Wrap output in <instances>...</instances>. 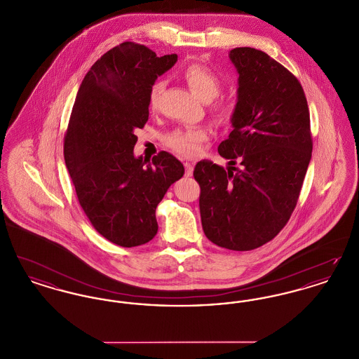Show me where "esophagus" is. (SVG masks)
I'll return each instance as SVG.
<instances>
[{
	"instance_id": "obj_1",
	"label": "esophagus",
	"mask_w": 359,
	"mask_h": 359,
	"mask_svg": "<svg viewBox=\"0 0 359 359\" xmlns=\"http://www.w3.org/2000/svg\"><path fill=\"white\" fill-rule=\"evenodd\" d=\"M184 168H186V176L189 177V176H192V173H194V165L191 164V163H184Z\"/></svg>"
}]
</instances>
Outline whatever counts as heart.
Masks as SVG:
<instances>
[{"instance_id":"b5f03b06","label":"heart","mask_w":359,"mask_h":359,"mask_svg":"<svg viewBox=\"0 0 359 359\" xmlns=\"http://www.w3.org/2000/svg\"><path fill=\"white\" fill-rule=\"evenodd\" d=\"M183 78L187 82L191 91L203 102L212 101L221 93L222 88V82L219 76L208 67L199 63H194L186 67L183 71ZM164 87L165 85L163 81L154 82L151 87L148 97L151 109L157 107ZM217 110L219 114L224 116L229 111V107L226 104H219ZM205 140L207 133L203 129H176L167 136L165 142L176 154H182L184 157H192L199 154Z\"/></svg>"}]
</instances>
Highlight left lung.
I'll list each match as a JSON object with an SVG mask.
<instances>
[{
	"instance_id": "1",
	"label": "left lung",
	"mask_w": 359,
	"mask_h": 359,
	"mask_svg": "<svg viewBox=\"0 0 359 359\" xmlns=\"http://www.w3.org/2000/svg\"><path fill=\"white\" fill-rule=\"evenodd\" d=\"M238 72L233 132L218 147L227 171L196 164L205 237L229 250H253L290 221L312 154L309 111L303 87L268 53L234 48ZM237 162L240 168H233Z\"/></svg>"
}]
</instances>
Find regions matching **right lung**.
<instances>
[{
  "mask_svg": "<svg viewBox=\"0 0 359 359\" xmlns=\"http://www.w3.org/2000/svg\"><path fill=\"white\" fill-rule=\"evenodd\" d=\"M177 55L157 56L125 41L103 53L78 90L65 137V161L78 201L94 229L110 242L140 246L157 234L156 207L184 175L160 152L147 164L135 156L136 129L149 117V90Z\"/></svg>",
  "mask_w": 359,
  "mask_h": 359,
  "instance_id": "add662e5",
  "label": "right lung"
}]
</instances>
